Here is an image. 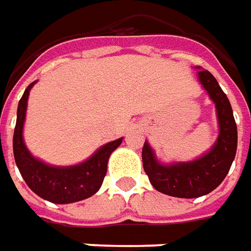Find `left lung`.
Segmentation results:
<instances>
[{"mask_svg":"<svg viewBox=\"0 0 251 251\" xmlns=\"http://www.w3.org/2000/svg\"><path fill=\"white\" fill-rule=\"evenodd\" d=\"M199 82L216 104L219 119V137L209 152L195 161L177 162L163 165L156 159L147 141L143 147V168L155 190L176 198H199L216 190L232 165L236 147L238 130L232 107L219 82L207 70L198 71Z\"/></svg>","mask_w":251,"mask_h":251,"instance_id":"8db88e82","label":"left lung"}]
</instances>
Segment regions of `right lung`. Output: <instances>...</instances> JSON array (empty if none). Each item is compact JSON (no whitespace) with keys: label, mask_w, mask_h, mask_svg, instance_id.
Masks as SVG:
<instances>
[{"label":"right lung","mask_w":251,"mask_h":251,"mask_svg":"<svg viewBox=\"0 0 251 251\" xmlns=\"http://www.w3.org/2000/svg\"><path fill=\"white\" fill-rule=\"evenodd\" d=\"M34 83L28 85L18 105V118L13 133L16 166L30 190L42 199L59 204L83 201L100 190L107 173L108 158L112 151L119 147L122 139L104 144L89 159L74 166H52L34 158L23 141L27 100Z\"/></svg>","instance_id":"1"}]
</instances>
